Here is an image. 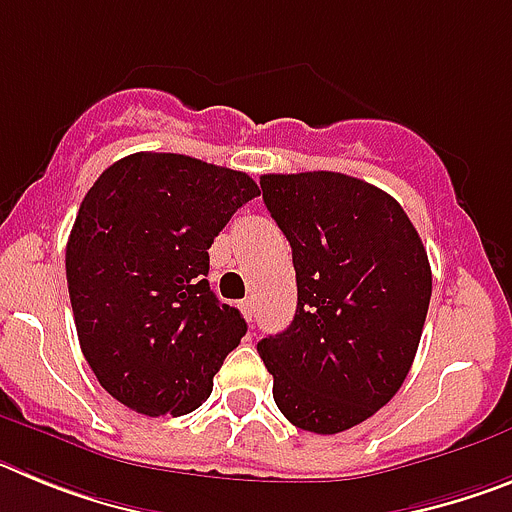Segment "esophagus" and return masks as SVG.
Wrapping results in <instances>:
<instances>
[{"label": "esophagus", "mask_w": 512, "mask_h": 512, "mask_svg": "<svg viewBox=\"0 0 512 512\" xmlns=\"http://www.w3.org/2000/svg\"><path fill=\"white\" fill-rule=\"evenodd\" d=\"M241 312H243V318H246L248 323H253V318H256V307H253V300H243L241 302Z\"/></svg>", "instance_id": "obj_1"}]
</instances>
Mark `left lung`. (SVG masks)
Returning <instances> with one entry per match:
<instances>
[{"label": "left lung", "instance_id": "obj_1", "mask_svg": "<svg viewBox=\"0 0 512 512\" xmlns=\"http://www.w3.org/2000/svg\"><path fill=\"white\" fill-rule=\"evenodd\" d=\"M261 192L297 274L295 320L256 346L274 402L302 431H348L413 366L433 287L428 253L400 202L354 176L266 174Z\"/></svg>", "mask_w": 512, "mask_h": 512}]
</instances>
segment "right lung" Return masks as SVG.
Masks as SVG:
<instances>
[{
    "label": "right lung",
    "mask_w": 512,
    "mask_h": 512,
    "mask_svg": "<svg viewBox=\"0 0 512 512\" xmlns=\"http://www.w3.org/2000/svg\"><path fill=\"white\" fill-rule=\"evenodd\" d=\"M259 197L243 171L182 153H133L104 169L66 243L81 354L117 402L187 415L246 336V320L207 282L210 246Z\"/></svg>",
    "instance_id": "1"
}]
</instances>
